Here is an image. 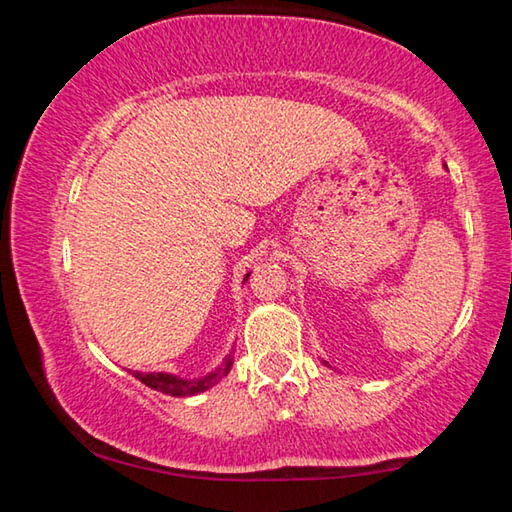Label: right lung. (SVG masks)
<instances>
[{
    "instance_id": "obj_1",
    "label": "right lung",
    "mask_w": 512,
    "mask_h": 512,
    "mask_svg": "<svg viewBox=\"0 0 512 512\" xmlns=\"http://www.w3.org/2000/svg\"><path fill=\"white\" fill-rule=\"evenodd\" d=\"M248 280V275L244 277V282ZM232 368V357L228 354V359H225L219 368L207 372L205 377H198V379H183V377H176V375H169V372H133V377H137L146 384L153 391H160V393H167L173 397H189V395H196V393H203L207 388H212L214 384H219V381L228 375Z\"/></svg>"
}]
</instances>
